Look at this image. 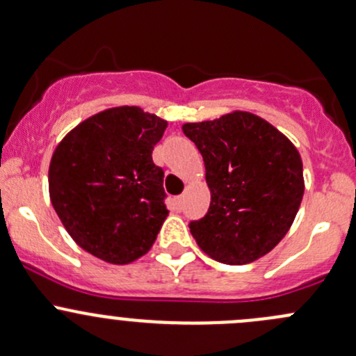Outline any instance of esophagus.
Masks as SVG:
<instances>
[{
	"instance_id": "obj_1",
	"label": "esophagus",
	"mask_w": 356,
	"mask_h": 356,
	"mask_svg": "<svg viewBox=\"0 0 356 356\" xmlns=\"http://www.w3.org/2000/svg\"><path fill=\"white\" fill-rule=\"evenodd\" d=\"M174 204H175V208L181 211V209L184 208V196H175L174 197Z\"/></svg>"
}]
</instances>
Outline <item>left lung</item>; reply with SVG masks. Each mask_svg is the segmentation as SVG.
I'll return each instance as SVG.
<instances>
[{"label":"left lung","instance_id":"1","mask_svg":"<svg viewBox=\"0 0 356 356\" xmlns=\"http://www.w3.org/2000/svg\"><path fill=\"white\" fill-rule=\"evenodd\" d=\"M203 155L208 213L189 223L197 245L223 264H247L286 235L304 196L300 153L250 112L182 126Z\"/></svg>","mask_w":356,"mask_h":356}]
</instances>
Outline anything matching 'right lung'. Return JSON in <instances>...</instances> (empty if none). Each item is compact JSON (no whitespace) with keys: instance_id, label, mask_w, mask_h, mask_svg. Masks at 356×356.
Here are the masks:
<instances>
[{"instance_id":"right-lung-1","label":"right lung","mask_w":356,"mask_h":356,"mask_svg":"<svg viewBox=\"0 0 356 356\" xmlns=\"http://www.w3.org/2000/svg\"><path fill=\"white\" fill-rule=\"evenodd\" d=\"M165 128L140 107H114L78 124L54 149L52 207L71 238L99 259L133 263L155 242L168 209L152 152Z\"/></svg>"}]
</instances>
